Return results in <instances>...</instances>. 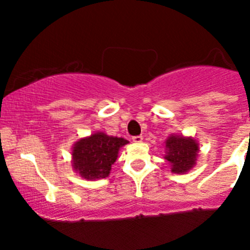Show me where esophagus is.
I'll return each instance as SVG.
<instances>
[{"label":"esophagus","mask_w":250,"mask_h":250,"mask_svg":"<svg viewBox=\"0 0 250 250\" xmlns=\"http://www.w3.org/2000/svg\"><path fill=\"white\" fill-rule=\"evenodd\" d=\"M132 140L134 141V143H141V141H143V135H135V137L132 138Z\"/></svg>","instance_id":"obj_1"}]
</instances>
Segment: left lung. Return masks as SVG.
I'll return each mask as SVG.
<instances>
[{
	"instance_id": "obj_1",
	"label": "left lung",
	"mask_w": 250,
	"mask_h": 250,
	"mask_svg": "<svg viewBox=\"0 0 250 250\" xmlns=\"http://www.w3.org/2000/svg\"><path fill=\"white\" fill-rule=\"evenodd\" d=\"M166 160L172 165L173 173H185L195 166L198 152V144L191 138L172 135L166 141Z\"/></svg>"
}]
</instances>
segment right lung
I'll return each mask as SVG.
<instances>
[{
	"label": "right lung",
	"mask_w": 250,
	"mask_h": 250,
	"mask_svg": "<svg viewBox=\"0 0 250 250\" xmlns=\"http://www.w3.org/2000/svg\"><path fill=\"white\" fill-rule=\"evenodd\" d=\"M127 143L122 138L109 137L104 133L81 139L72 150L74 169L87 180L106 178L111 166L117 160L118 150Z\"/></svg>",
	"instance_id": "obj_1"
}]
</instances>
